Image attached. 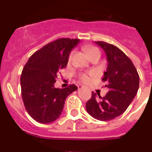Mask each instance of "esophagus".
<instances>
[{
    "mask_svg": "<svg viewBox=\"0 0 152 152\" xmlns=\"http://www.w3.org/2000/svg\"><path fill=\"white\" fill-rule=\"evenodd\" d=\"M84 88V86L83 85H80H80H78V89H81V88Z\"/></svg>",
    "mask_w": 152,
    "mask_h": 152,
    "instance_id": "1",
    "label": "esophagus"
}]
</instances>
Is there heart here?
Listing matches in <instances>:
<instances>
[{"label":"heart","mask_w":152,"mask_h":152,"mask_svg":"<svg viewBox=\"0 0 152 152\" xmlns=\"http://www.w3.org/2000/svg\"><path fill=\"white\" fill-rule=\"evenodd\" d=\"M86 49V52H87V53L88 54V56H91L92 53H94V52H97L98 49H96V47H93V46H90V47H86L85 48ZM74 56V52H72L71 53H70L69 56H68V59L72 60V57H73ZM89 76L87 75H83L82 76H81V80H83V81H84V82H88V80H89Z\"/></svg>","instance_id":"obj_1"}]
</instances>
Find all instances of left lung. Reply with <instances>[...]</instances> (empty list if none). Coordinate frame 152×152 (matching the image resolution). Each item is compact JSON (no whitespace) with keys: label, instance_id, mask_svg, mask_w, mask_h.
<instances>
[{"label":"left lung","instance_id":"left-lung-1","mask_svg":"<svg viewBox=\"0 0 152 152\" xmlns=\"http://www.w3.org/2000/svg\"><path fill=\"white\" fill-rule=\"evenodd\" d=\"M95 43L105 52L108 65L102 80L107 82L106 96L92 92L86 103L87 112L94 119L109 121L122 115L137 94L139 76L129 58L112 44L98 41Z\"/></svg>","mask_w":152,"mask_h":152}]
</instances>
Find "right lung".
Returning a JSON list of instances; mask_svg holds the SVG:
<instances>
[{
	"label": "right lung",
	"instance_id": "right-lung-1",
	"mask_svg": "<svg viewBox=\"0 0 152 152\" xmlns=\"http://www.w3.org/2000/svg\"><path fill=\"white\" fill-rule=\"evenodd\" d=\"M78 39L61 38L47 44L29 58L20 77L24 106L29 116L42 124L56 121L63 110L67 96L77 91L75 84L56 88L59 70L66 67L70 52Z\"/></svg>",
	"mask_w": 152,
	"mask_h": 152
}]
</instances>
